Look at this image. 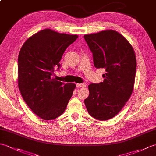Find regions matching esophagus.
<instances>
[{
	"mask_svg": "<svg viewBox=\"0 0 156 156\" xmlns=\"http://www.w3.org/2000/svg\"><path fill=\"white\" fill-rule=\"evenodd\" d=\"M76 87L79 88H84L86 85L84 84H76Z\"/></svg>",
	"mask_w": 156,
	"mask_h": 156,
	"instance_id": "esophagus-1",
	"label": "esophagus"
}]
</instances>
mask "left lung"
Listing matches in <instances>:
<instances>
[{
  "label": "left lung",
  "instance_id": "8db88e82",
  "mask_svg": "<svg viewBox=\"0 0 156 156\" xmlns=\"http://www.w3.org/2000/svg\"><path fill=\"white\" fill-rule=\"evenodd\" d=\"M95 68H103L104 81L88 85L89 96L84 100L91 117L107 121L117 115L133 92L136 58L130 44L113 30L85 35Z\"/></svg>",
  "mask_w": 156,
  "mask_h": 156
}]
</instances>
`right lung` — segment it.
Masks as SVG:
<instances>
[{
	"mask_svg": "<svg viewBox=\"0 0 156 156\" xmlns=\"http://www.w3.org/2000/svg\"><path fill=\"white\" fill-rule=\"evenodd\" d=\"M76 35L44 29L25 42L18 57V85L26 104L38 117L52 120L66 110L76 87L51 76Z\"/></svg>",
	"mask_w": 156,
	"mask_h": 156,
	"instance_id": "1",
	"label": "right lung"
}]
</instances>
